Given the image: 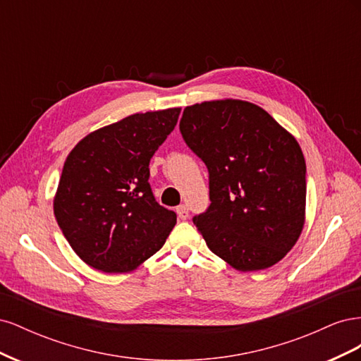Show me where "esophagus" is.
<instances>
[{"mask_svg":"<svg viewBox=\"0 0 361 361\" xmlns=\"http://www.w3.org/2000/svg\"><path fill=\"white\" fill-rule=\"evenodd\" d=\"M176 212H178V216L180 218V220H187V218L190 216V212H188V207L185 204H180L176 207Z\"/></svg>","mask_w":361,"mask_h":361,"instance_id":"34e87169","label":"esophagus"}]
</instances>
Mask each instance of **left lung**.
<instances>
[{
    "mask_svg": "<svg viewBox=\"0 0 361 361\" xmlns=\"http://www.w3.org/2000/svg\"><path fill=\"white\" fill-rule=\"evenodd\" d=\"M185 143L209 171L211 204L192 221L214 255L238 271L276 265L305 220V161L292 134L239 99L187 106Z\"/></svg>",
    "mask_w": 361,
    "mask_h": 361,
    "instance_id": "left-lung-1",
    "label": "left lung"
}]
</instances>
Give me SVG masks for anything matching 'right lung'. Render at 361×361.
Here are the masks:
<instances>
[{"mask_svg": "<svg viewBox=\"0 0 361 361\" xmlns=\"http://www.w3.org/2000/svg\"><path fill=\"white\" fill-rule=\"evenodd\" d=\"M180 108L128 116L84 137L64 162L54 214L72 250L108 274L138 268L166 243L176 214L161 206L149 162Z\"/></svg>", "mask_w": 361, "mask_h": 361, "instance_id": "add662e5", "label": "right lung"}]
</instances>
